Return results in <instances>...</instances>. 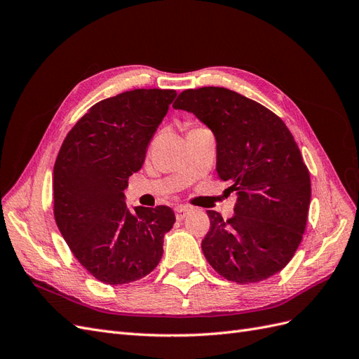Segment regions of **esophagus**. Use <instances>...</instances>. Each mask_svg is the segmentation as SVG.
I'll return each instance as SVG.
<instances>
[{
    "label": "esophagus",
    "mask_w": 359,
    "mask_h": 359,
    "mask_svg": "<svg viewBox=\"0 0 359 359\" xmlns=\"http://www.w3.org/2000/svg\"><path fill=\"white\" fill-rule=\"evenodd\" d=\"M189 212H190V208H189V206H186V205H180V206H177V208H175V217H177V220L186 219V217L189 215Z\"/></svg>",
    "instance_id": "34e87169"
}]
</instances>
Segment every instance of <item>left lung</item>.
Here are the masks:
<instances>
[{
	"label": "left lung",
	"instance_id": "8db88e82",
	"mask_svg": "<svg viewBox=\"0 0 359 359\" xmlns=\"http://www.w3.org/2000/svg\"><path fill=\"white\" fill-rule=\"evenodd\" d=\"M173 107L214 133L217 175L236 191L232 219L206 212V260L240 285L280 273L302 240L311 198L310 173L289 128L265 106L220 86L182 91Z\"/></svg>",
	"mask_w": 359,
	"mask_h": 359
}]
</instances>
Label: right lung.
Returning a JSON list of instances; mask_svg holds the SVG:
<instances>
[{
    "label": "right lung",
    "instance_id": "obj_1",
    "mask_svg": "<svg viewBox=\"0 0 359 359\" xmlns=\"http://www.w3.org/2000/svg\"><path fill=\"white\" fill-rule=\"evenodd\" d=\"M175 90H132L90 107L64 139L53 166V215L74 257L106 285L145 277L175 223L169 206L126 205L128 177L142 168L149 140Z\"/></svg>",
    "mask_w": 359,
    "mask_h": 359
}]
</instances>
